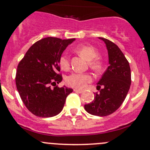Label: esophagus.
<instances>
[{
  "label": "esophagus",
  "mask_w": 150,
  "mask_h": 150,
  "mask_svg": "<svg viewBox=\"0 0 150 150\" xmlns=\"http://www.w3.org/2000/svg\"><path fill=\"white\" fill-rule=\"evenodd\" d=\"M74 92H75V93H83V90H78V89H74Z\"/></svg>",
  "instance_id": "1"
}]
</instances>
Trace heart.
Wrapping results in <instances>:
<instances>
[{"label":"heart","instance_id":"1","mask_svg":"<svg viewBox=\"0 0 150 150\" xmlns=\"http://www.w3.org/2000/svg\"><path fill=\"white\" fill-rule=\"evenodd\" d=\"M77 52L80 55L89 60V65L92 70L95 72H99L102 68V62L98 57V51L95 47L88 45H81L76 48ZM59 64L63 70L70 69V62L67 55L63 54L59 58ZM92 81V77L89 74L73 72L65 79L68 86L76 89H83L87 84Z\"/></svg>","mask_w":150,"mask_h":150}]
</instances>
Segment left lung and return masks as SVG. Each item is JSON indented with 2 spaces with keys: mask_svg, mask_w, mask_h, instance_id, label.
<instances>
[{
  "mask_svg": "<svg viewBox=\"0 0 150 150\" xmlns=\"http://www.w3.org/2000/svg\"><path fill=\"white\" fill-rule=\"evenodd\" d=\"M105 42L109 66L98 83L93 101L85 105L90 114L108 116L115 112L125 99L131 85V70L128 60L120 49L112 41L99 38Z\"/></svg>",
  "mask_w": 150,
  "mask_h": 150,
  "instance_id": "1",
  "label": "left lung"
}]
</instances>
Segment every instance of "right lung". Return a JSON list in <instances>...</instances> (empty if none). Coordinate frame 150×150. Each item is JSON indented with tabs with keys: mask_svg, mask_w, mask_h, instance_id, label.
<instances>
[{
	"mask_svg": "<svg viewBox=\"0 0 150 150\" xmlns=\"http://www.w3.org/2000/svg\"><path fill=\"white\" fill-rule=\"evenodd\" d=\"M75 38L47 37L35 42L18 65L16 88L27 109L40 117H50L62 111L72 89L59 88L62 75L59 58ZM53 86V88L52 87Z\"/></svg>",
	"mask_w": 150,
	"mask_h": 150,
	"instance_id": "add662e5",
	"label": "right lung"
}]
</instances>
